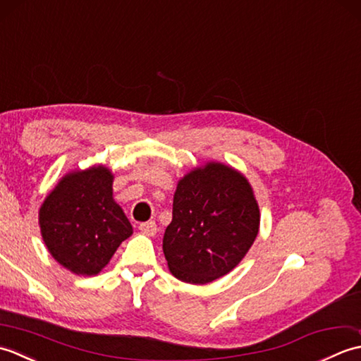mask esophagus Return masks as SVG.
Returning <instances> with one entry per match:
<instances>
[{
  "label": "esophagus",
  "instance_id": "1",
  "mask_svg": "<svg viewBox=\"0 0 361 361\" xmlns=\"http://www.w3.org/2000/svg\"><path fill=\"white\" fill-rule=\"evenodd\" d=\"M141 233H144L145 235H155L157 234V224L153 220L144 221V224L140 225Z\"/></svg>",
  "mask_w": 361,
  "mask_h": 361
}]
</instances>
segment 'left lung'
<instances>
[{"instance_id": "1", "label": "left lung", "mask_w": 361, "mask_h": 361, "mask_svg": "<svg viewBox=\"0 0 361 361\" xmlns=\"http://www.w3.org/2000/svg\"><path fill=\"white\" fill-rule=\"evenodd\" d=\"M259 206L242 173L220 163L180 180L163 251L169 270L189 283H208L229 273L259 231Z\"/></svg>"}]
</instances>
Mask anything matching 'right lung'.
Listing matches in <instances>:
<instances>
[{"label":"right lung","mask_w":361,"mask_h":361,"mask_svg":"<svg viewBox=\"0 0 361 361\" xmlns=\"http://www.w3.org/2000/svg\"><path fill=\"white\" fill-rule=\"evenodd\" d=\"M113 175L93 167L63 176L40 208L43 240L52 257L75 274L93 276L132 235L121 206L113 200Z\"/></svg>","instance_id":"1"}]
</instances>
